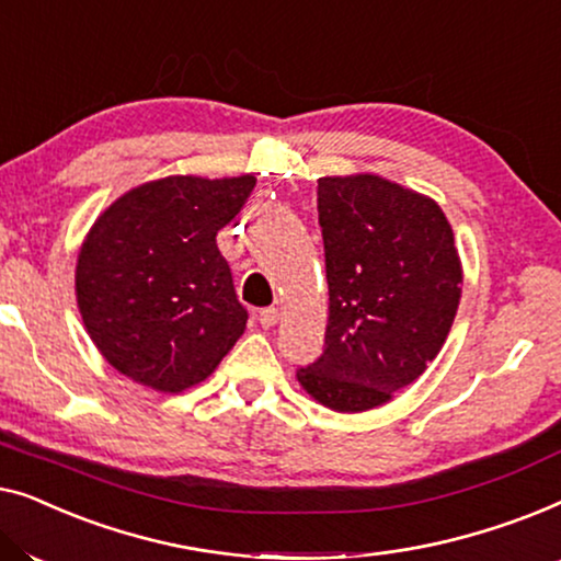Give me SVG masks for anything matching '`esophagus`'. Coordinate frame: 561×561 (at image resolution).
Returning a JSON list of instances; mask_svg holds the SVG:
<instances>
[{
  "mask_svg": "<svg viewBox=\"0 0 561 561\" xmlns=\"http://www.w3.org/2000/svg\"><path fill=\"white\" fill-rule=\"evenodd\" d=\"M278 319H280L278 309H263V311L257 313V321H260V324H263L265 329H271V327L278 324Z\"/></svg>",
  "mask_w": 561,
  "mask_h": 561,
  "instance_id": "1",
  "label": "esophagus"
}]
</instances>
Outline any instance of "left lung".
I'll use <instances>...</instances> for the list:
<instances>
[{
  "instance_id": "left-lung-1",
  "label": "left lung",
  "mask_w": 561,
  "mask_h": 561,
  "mask_svg": "<svg viewBox=\"0 0 561 561\" xmlns=\"http://www.w3.org/2000/svg\"><path fill=\"white\" fill-rule=\"evenodd\" d=\"M329 321L324 352L296 373L340 413L378 409L419 380L462 298L455 232L432 196L378 173L319 179Z\"/></svg>"
}]
</instances>
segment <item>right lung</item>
I'll return each instance as SVG.
<instances>
[{
	"mask_svg": "<svg viewBox=\"0 0 561 561\" xmlns=\"http://www.w3.org/2000/svg\"><path fill=\"white\" fill-rule=\"evenodd\" d=\"M255 175H165L99 214L76 260L83 327L114 370L183 393L217 370L248 327L217 232Z\"/></svg>",
	"mask_w": 561,
	"mask_h": 561,
	"instance_id": "obj_1",
	"label": "right lung"
}]
</instances>
